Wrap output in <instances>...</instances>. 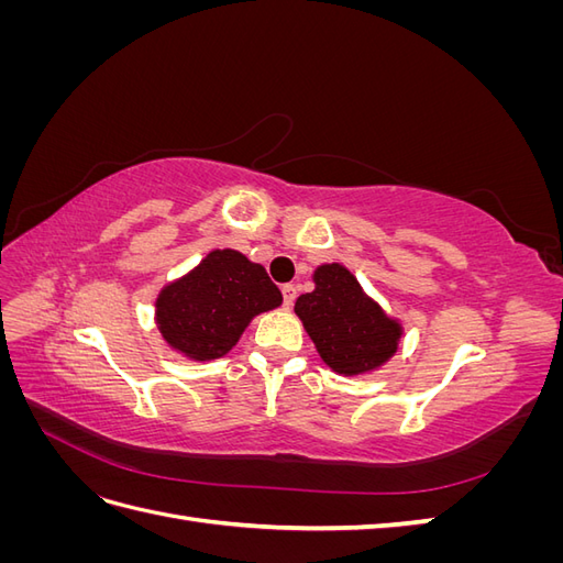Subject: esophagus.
I'll use <instances>...</instances> for the list:
<instances>
[{"label": "esophagus", "instance_id": "obj_1", "mask_svg": "<svg viewBox=\"0 0 563 563\" xmlns=\"http://www.w3.org/2000/svg\"><path fill=\"white\" fill-rule=\"evenodd\" d=\"M282 296H284V305H286V308H291L294 300H296V286H294V284H284V286H282Z\"/></svg>", "mask_w": 563, "mask_h": 563}]
</instances>
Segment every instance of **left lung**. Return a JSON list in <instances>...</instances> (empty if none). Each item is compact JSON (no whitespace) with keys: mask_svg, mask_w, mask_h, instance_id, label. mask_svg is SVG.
Segmentation results:
<instances>
[{"mask_svg":"<svg viewBox=\"0 0 563 563\" xmlns=\"http://www.w3.org/2000/svg\"><path fill=\"white\" fill-rule=\"evenodd\" d=\"M296 314L333 371L356 376L385 364L397 352L401 327L364 296L343 265H321L314 291L296 300Z\"/></svg>","mask_w":563,"mask_h":563,"instance_id":"8db88e82","label":"left lung"}]
</instances>
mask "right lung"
I'll list each match as a JSON object with an SVG mask.
<instances>
[{
  "label": "right lung",
  "mask_w": 563,
  "mask_h": 563,
  "mask_svg": "<svg viewBox=\"0 0 563 563\" xmlns=\"http://www.w3.org/2000/svg\"><path fill=\"white\" fill-rule=\"evenodd\" d=\"M282 305V291L263 265L232 249L211 251L190 275L168 284L157 298L164 340L190 360L228 354L249 321Z\"/></svg>",
  "instance_id": "obj_1"
}]
</instances>
